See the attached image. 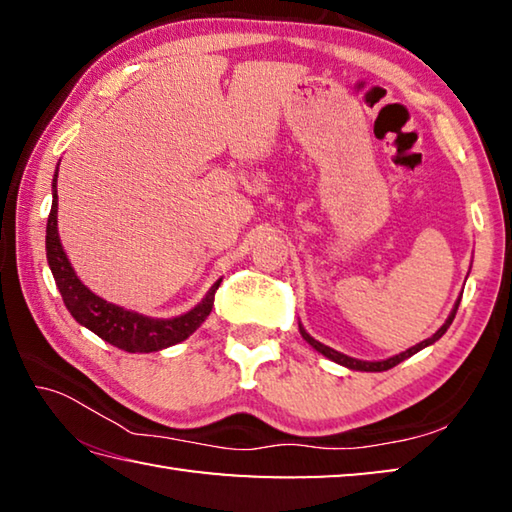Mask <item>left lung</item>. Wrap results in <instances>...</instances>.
Masks as SVG:
<instances>
[{
  "label": "left lung",
  "mask_w": 512,
  "mask_h": 512,
  "mask_svg": "<svg viewBox=\"0 0 512 512\" xmlns=\"http://www.w3.org/2000/svg\"><path fill=\"white\" fill-rule=\"evenodd\" d=\"M458 305H461V296H458V300L454 302V309L449 311V316H447V320L443 323V327L438 329L436 334L433 336H429V339H424L422 343H418V345H413V348H409V350H404V352H400V354H395V357H388V359H384V361H361V359H354V357H348V354H343V352H339V350H334V348H329V345H323L320 341H316L314 336H311L305 327H302L300 323H298V327H300V334H302V339H305L311 348H314L316 352H320L323 354V357H327L329 361H334V363H339V366H345V368H350V370H361V372H384V370H388V368H393V366H397V363H402L404 359H409V357H413L415 352H420V350H424V348H429V345H433L436 343L440 336H443L447 329H449V325H452V320H454V316H456V309H458Z\"/></svg>",
  "instance_id": "1"
}]
</instances>
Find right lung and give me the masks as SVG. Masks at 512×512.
Masks as SVG:
<instances>
[{
  "instance_id": "right-lung-1",
  "label": "right lung",
  "mask_w": 512,
  "mask_h": 512,
  "mask_svg": "<svg viewBox=\"0 0 512 512\" xmlns=\"http://www.w3.org/2000/svg\"><path fill=\"white\" fill-rule=\"evenodd\" d=\"M56 180L58 167L54 173V183H51V196H54V201H51V212L47 219V262L60 296H63L65 307L74 316L76 323L88 327L99 339L126 352H158L169 348V345L185 341L187 336H192L205 323V318L210 316L214 293L219 289L221 280L212 284V289L205 293V298L194 309H189L187 314H180L176 318H151L99 298L97 293H92L79 280V275H76L72 264H69L63 244H60Z\"/></svg>"
}]
</instances>
